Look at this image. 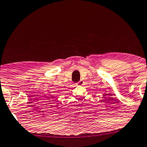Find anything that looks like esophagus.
I'll list each match as a JSON object with an SVG mask.
<instances>
[{"mask_svg":"<svg viewBox=\"0 0 147 147\" xmlns=\"http://www.w3.org/2000/svg\"><path fill=\"white\" fill-rule=\"evenodd\" d=\"M83 83H84V81H82V80H81V81H79V82L77 83L76 85H78V86H82V85H83Z\"/></svg>","mask_w":147,"mask_h":147,"instance_id":"obj_1","label":"esophagus"}]
</instances>
